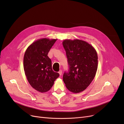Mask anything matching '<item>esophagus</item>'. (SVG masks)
<instances>
[{
    "label": "esophagus",
    "mask_w": 124,
    "mask_h": 124,
    "mask_svg": "<svg viewBox=\"0 0 124 124\" xmlns=\"http://www.w3.org/2000/svg\"><path fill=\"white\" fill-rule=\"evenodd\" d=\"M58 73H59V74H60V75H62V70H59V72H58Z\"/></svg>",
    "instance_id": "1"
}]
</instances>
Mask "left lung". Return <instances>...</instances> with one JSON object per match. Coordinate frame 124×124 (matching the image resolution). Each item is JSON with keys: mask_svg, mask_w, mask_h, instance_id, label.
Listing matches in <instances>:
<instances>
[{"mask_svg": "<svg viewBox=\"0 0 124 124\" xmlns=\"http://www.w3.org/2000/svg\"><path fill=\"white\" fill-rule=\"evenodd\" d=\"M68 65L63 80L71 92L78 93L85 90L95 77L98 57L93 47L79 40H65L63 42Z\"/></svg>", "mask_w": 124, "mask_h": 124, "instance_id": "left-lung-1", "label": "left lung"}]
</instances>
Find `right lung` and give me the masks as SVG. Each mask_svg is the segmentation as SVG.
I'll use <instances>...</instances> for the list:
<instances>
[{"label":"right lung","instance_id":"1","mask_svg":"<svg viewBox=\"0 0 124 124\" xmlns=\"http://www.w3.org/2000/svg\"><path fill=\"white\" fill-rule=\"evenodd\" d=\"M57 40L42 39L31 44L23 58V68L30 85L38 92H47L59 74L52 70L49 52Z\"/></svg>","mask_w":124,"mask_h":124}]
</instances>
